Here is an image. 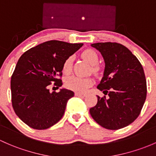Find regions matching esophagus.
Listing matches in <instances>:
<instances>
[{
	"mask_svg": "<svg viewBox=\"0 0 156 156\" xmlns=\"http://www.w3.org/2000/svg\"><path fill=\"white\" fill-rule=\"evenodd\" d=\"M75 96H78V97H84V96H86V94H83V93H75Z\"/></svg>",
	"mask_w": 156,
	"mask_h": 156,
	"instance_id": "34e87169",
	"label": "esophagus"
}]
</instances>
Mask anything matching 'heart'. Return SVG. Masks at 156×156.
Here are the masks:
<instances>
[{
	"mask_svg": "<svg viewBox=\"0 0 156 156\" xmlns=\"http://www.w3.org/2000/svg\"><path fill=\"white\" fill-rule=\"evenodd\" d=\"M81 56L90 64L93 66V73H97L99 68L96 66L99 61V57L97 53L92 49H87L81 54ZM72 64H73V57H69L65 60L63 66V71L65 74H68L71 72ZM93 84V80L90 78H83L78 76L69 77L66 81V86L68 89L77 92L83 93Z\"/></svg>",
	"mask_w": 156,
	"mask_h": 156,
	"instance_id": "1",
	"label": "heart"
}]
</instances>
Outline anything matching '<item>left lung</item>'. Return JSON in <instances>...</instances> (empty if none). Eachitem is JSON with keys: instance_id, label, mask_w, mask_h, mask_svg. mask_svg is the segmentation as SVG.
Listing matches in <instances>:
<instances>
[{"instance_id": "left-lung-1", "label": "left lung", "mask_w": 156, "mask_h": 156, "mask_svg": "<svg viewBox=\"0 0 156 156\" xmlns=\"http://www.w3.org/2000/svg\"><path fill=\"white\" fill-rule=\"evenodd\" d=\"M91 46L104 58V75L97 88L108 98L97 96V104L90 109V113L105 129H122L137 119L145 102L147 81L143 66L119 43L97 42Z\"/></svg>"}]
</instances>
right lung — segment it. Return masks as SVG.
<instances>
[{"label": "right lung", "instance_id": "1", "mask_svg": "<svg viewBox=\"0 0 156 156\" xmlns=\"http://www.w3.org/2000/svg\"><path fill=\"white\" fill-rule=\"evenodd\" d=\"M83 43L50 40L31 48L20 57L11 77L13 110L20 119L38 130L56 124L64 114L68 100L74 93L67 89L49 91L51 82L61 87L65 60Z\"/></svg>", "mask_w": 156, "mask_h": 156}]
</instances>
